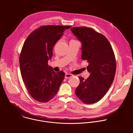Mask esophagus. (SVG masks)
Returning <instances> with one entry per match:
<instances>
[{"label": "esophagus", "mask_w": 133, "mask_h": 133, "mask_svg": "<svg viewBox=\"0 0 133 133\" xmlns=\"http://www.w3.org/2000/svg\"><path fill=\"white\" fill-rule=\"evenodd\" d=\"M73 75H72V74H68V73H66V74H65V78H66V79L72 77H73Z\"/></svg>", "instance_id": "34e87169"}]
</instances>
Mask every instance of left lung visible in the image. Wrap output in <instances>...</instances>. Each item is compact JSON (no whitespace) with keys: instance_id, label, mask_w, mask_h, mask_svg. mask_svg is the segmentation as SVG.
<instances>
[{"instance_id":"left-lung-1","label":"left lung","mask_w":133,"mask_h":133,"mask_svg":"<svg viewBox=\"0 0 133 133\" xmlns=\"http://www.w3.org/2000/svg\"><path fill=\"white\" fill-rule=\"evenodd\" d=\"M81 43V59L87 60L90 73L85 80L79 77L80 84L75 94L85 104L98 102L110 88L116 72V60L112 46L103 35L87 27L70 30Z\"/></svg>"}]
</instances>
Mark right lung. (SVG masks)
<instances>
[{"label": "right lung", "instance_id": "right-lung-1", "mask_svg": "<svg viewBox=\"0 0 133 133\" xmlns=\"http://www.w3.org/2000/svg\"><path fill=\"white\" fill-rule=\"evenodd\" d=\"M70 26L45 25L31 33L19 57L21 75L30 94L40 102H47L57 94L65 73L56 72L48 64L53 48Z\"/></svg>", "mask_w": 133, "mask_h": 133}]
</instances>
